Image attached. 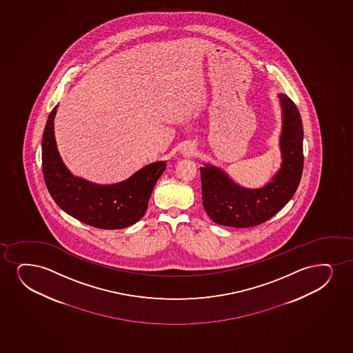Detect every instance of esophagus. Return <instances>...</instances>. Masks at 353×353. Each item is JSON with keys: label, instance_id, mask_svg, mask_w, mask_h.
<instances>
[{"label": "esophagus", "instance_id": "obj_1", "mask_svg": "<svg viewBox=\"0 0 353 353\" xmlns=\"http://www.w3.org/2000/svg\"><path fill=\"white\" fill-rule=\"evenodd\" d=\"M184 153L188 154V156H192V153H194V148L188 146V148H184Z\"/></svg>", "mask_w": 353, "mask_h": 353}]
</instances>
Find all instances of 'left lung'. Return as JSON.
<instances>
[{
  "instance_id": "8db88e82",
  "label": "left lung",
  "mask_w": 353,
  "mask_h": 353,
  "mask_svg": "<svg viewBox=\"0 0 353 353\" xmlns=\"http://www.w3.org/2000/svg\"><path fill=\"white\" fill-rule=\"evenodd\" d=\"M282 131L279 135L281 168L263 187H241L212 164L201 166L202 202L215 223L222 226L253 227L279 213L300 184L303 170V126L300 112L285 94L279 92Z\"/></svg>"
}]
</instances>
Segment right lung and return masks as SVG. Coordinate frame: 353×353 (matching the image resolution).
<instances>
[{
  "label": "right lung",
  "instance_id": "add662e5",
  "mask_svg": "<svg viewBox=\"0 0 353 353\" xmlns=\"http://www.w3.org/2000/svg\"><path fill=\"white\" fill-rule=\"evenodd\" d=\"M57 108L56 105L48 115L41 144L43 174L50 195L66 214L89 226L121 230L134 225L144 216L166 161L151 163L114 184H97L74 176L58 152L54 138Z\"/></svg>",
  "mask_w": 353,
  "mask_h": 353
}]
</instances>
